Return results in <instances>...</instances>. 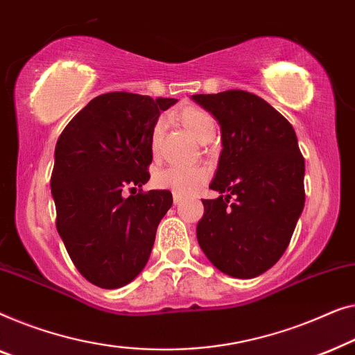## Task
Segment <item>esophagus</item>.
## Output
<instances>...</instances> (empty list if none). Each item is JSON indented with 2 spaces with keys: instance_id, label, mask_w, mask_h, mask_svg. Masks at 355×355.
<instances>
[{
  "instance_id": "34e87169",
  "label": "esophagus",
  "mask_w": 355,
  "mask_h": 355,
  "mask_svg": "<svg viewBox=\"0 0 355 355\" xmlns=\"http://www.w3.org/2000/svg\"><path fill=\"white\" fill-rule=\"evenodd\" d=\"M182 201H183L182 194H175V193H173V204H180Z\"/></svg>"
}]
</instances>
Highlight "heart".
<instances>
[{
    "mask_svg": "<svg viewBox=\"0 0 355 355\" xmlns=\"http://www.w3.org/2000/svg\"><path fill=\"white\" fill-rule=\"evenodd\" d=\"M177 121L198 139L199 143H206L214 138L216 125L207 112L202 109L188 106L177 114ZM162 122H157L153 127L151 138H149V149H151L153 157L156 159L161 151L162 141ZM209 172L206 167H180L171 166L161 168L154 173L153 183L159 189H167L175 194H191L206 182Z\"/></svg>",
    "mask_w": 355,
    "mask_h": 355,
    "instance_id": "1",
    "label": "heart"
}]
</instances>
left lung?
Listing matches in <instances>:
<instances>
[{
	"mask_svg": "<svg viewBox=\"0 0 355 355\" xmlns=\"http://www.w3.org/2000/svg\"><path fill=\"white\" fill-rule=\"evenodd\" d=\"M191 99L212 114L222 135L209 187L220 196L202 199L198 243L220 272L259 277L286 251L306 202L296 132L267 101L243 89Z\"/></svg>",
	"mask_w": 355,
	"mask_h": 355,
	"instance_id": "obj_1",
	"label": "left lung"
}]
</instances>
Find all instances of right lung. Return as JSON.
I'll return each mask as SVG.
<instances>
[{"label": "right lung", "instance_id": "right-lung-1", "mask_svg": "<svg viewBox=\"0 0 355 355\" xmlns=\"http://www.w3.org/2000/svg\"><path fill=\"white\" fill-rule=\"evenodd\" d=\"M177 99L114 92L92 99L54 149L51 194L56 228L77 270L104 289L139 275L172 193H138L149 180V138ZM132 195L125 198L123 191Z\"/></svg>", "mask_w": 355, "mask_h": 355}]
</instances>
